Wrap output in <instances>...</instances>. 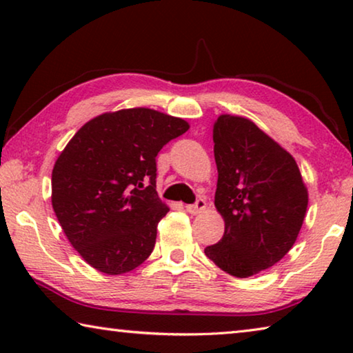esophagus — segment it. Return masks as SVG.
<instances>
[{
    "instance_id": "34e87169",
    "label": "esophagus",
    "mask_w": 353,
    "mask_h": 353,
    "mask_svg": "<svg viewBox=\"0 0 353 353\" xmlns=\"http://www.w3.org/2000/svg\"><path fill=\"white\" fill-rule=\"evenodd\" d=\"M205 207H207L205 201L204 199H198V201L194 202V204L185 207V210H187L190 214H199V213H202V212L205 210Z\"/></svg>"
}]
</instances>
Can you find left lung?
<instances>
[{
    "mask_svg": "<svg viewBox=\"0 0 353 353\" xmlns=\"http://www.w3.org/2000/svg\"><path fill=\"white\" fill-rule=\"evenodd\" d=\"M213 143L214 207L225 229L204 252L224 272L246 279L276 265L296 243L308 191L292 155L250 119L218 117Z\"/></svg>",
    "mask_w": 353,
    "mask_h": 353,
    "instance_id": "left-lung-1",
    "label": "left lung"
}]
</instances>
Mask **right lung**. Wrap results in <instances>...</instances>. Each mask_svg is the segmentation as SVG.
<instances>
[{"label": "right lung", "instance_id": "obj_1", "mask_svg": "<svg viewBox=\"0 0 353 353\" xmlns=\"http://www.w3.org/2000/svg\"><path fill=\"white\" fill-rule=\"evenodd\" d=\"M188 129L185 119L146 107L107 112L83 124L57 157L52 208L71 246L97 271L119 276L151 255L159 221L170 212L155 191V157Z\"/></svg>", "mask_w": 353, "mask_h": 353}]
</instances>
